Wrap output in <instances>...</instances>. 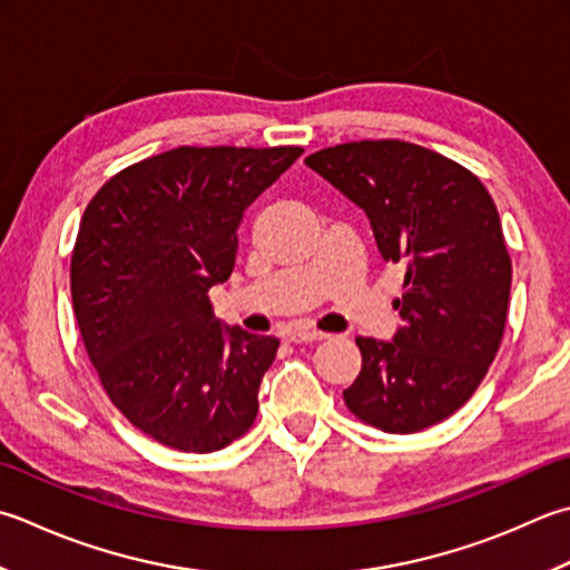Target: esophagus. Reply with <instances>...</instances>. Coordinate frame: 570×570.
Masks as SVG:
<instances>
[{"label":"esophagus","mask_w":570,"mask_h":570,"mask_svg":"<svg viewBox=\"0 0 570 570\" xmlns=\"http://www.w3.org/2000/svg\"><path fill=\"white\" fill-rule=\"evenodd\" d=\"M284 338L292 341V343H314V341H323V338H326V333L314 331V328H301V326H296V328H288V331L284 333Z\"/></svg>","instance_id":"34e87169"}]
</instances>
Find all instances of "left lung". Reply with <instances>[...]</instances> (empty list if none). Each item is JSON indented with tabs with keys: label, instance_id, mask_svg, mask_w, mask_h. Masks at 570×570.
I'll list each match as a JSON object with an SVG mask.
<instances>
[{
	"label": "left lung",
	"instance_id": "obj_1",
	"mask_svg": "<svg viewBox=\"0 0 570 570\" xmlns=\"http://www.w3.org/2000/svg\"><path fill=\"white\" fill-rule=\"evenodd\" d=\"M306 165L365 212L377 252L405 266L390 341L358 336L363 367L343 400L390 434L438 425L472 397L507 326L511 259L499 212L462 165L403 140H361Z\"/></svg>",
	"mask_w": 570,
	"mask_h": 570
}]
</instances>
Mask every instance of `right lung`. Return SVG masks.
<instances>
[{
    "label": "right lung",
    "instance_id": "obj_1",
    "mask_svg": "<svg viewBox=\"0 0 570 570\" xmlns=\"http://www.w3.org/2000/svg\"><path fill=\"white\" fill-rule=\"evenodd\" d=\"M304 148H175L136 163L88 203L71 298L108 397L140 432L183 452L242 438L278 338L227 326L225 284L244 212Z\"/></svg>",
    "mask_w": 570,
    "mask_h": 570
}]
</instances>
